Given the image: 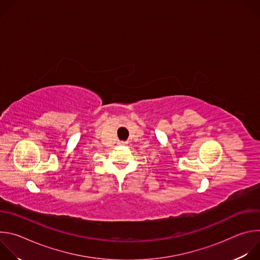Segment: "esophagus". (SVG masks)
I'll return each instance as SVG.
<instances>
[{
	"label": "esophagus",
	"instance_id": "34e87169",
	"mask_svg": "<svg viewBox=\"0 0 260 260\" xmlns=\"http://www.w3.org/2000/svg\"><path fill=\"white\" fill-rule=\"evenodd\" d=\"M126 144H127V142H123V141L118 142V145H120V146H125Z\"/></svg>",
	"mask_w": 260,
	"mask_h": 260
}]
</instances>
